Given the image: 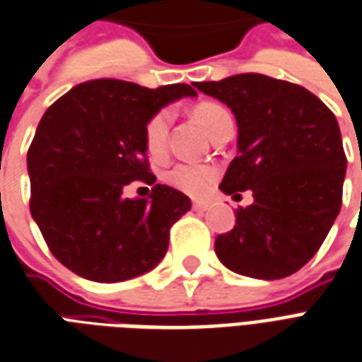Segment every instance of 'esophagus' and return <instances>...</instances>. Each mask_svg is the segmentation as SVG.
Here are the masks:
<instances>
[{
    "label": "esophagus",
    "instance_id": "1",
    "mask_svg": "<svg viewBox=\"0 0 362 362\" xmlns=\"http://www.w3.org/2000/svg\"><path fill=\"white\" fill-rule=\"evenodd\" d=\"M209 207H211V205H209V203H205V202H195L194 203V211H197V213H203V211H207Z\"/></svg>",
    "mask_w": 362,
    "mask_h": 362
}]
</instances>
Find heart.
I'll use <instances>...</instances> for the list:
<instances>
[{"label":"heart","mask_w":362,"mask_h":362,"mask_svg":"<svg viewBox=\"0 0 362 362\" xmlns=\"http://www.w3.org/2000/svg\"><path fill=\"white\" fill-rule=\"evenodd\" d=\"M194 119L205 128V132L213 138L218 128L230 120L228 111L216 103H202L194 109ZM168 128H170V111L160 109L147 119L144 127V144L149 157L163 159L167 153ZM218 170L211 165H186V163H176L173 167L165 168L160 173V180L170 188L178 189L182 194L192 195V197H202L209 192L216 180Z\"/></svg>","instance_id":"obj_1"}]
</instances>
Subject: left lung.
I'll return each mask as SVG.
<instances>
[{
	"instance_id": "1",
	"label": "left lung",
	"mask_w": 362,
	"mask_h": 362,
	"mask_svg": "<svg viewBox=\"0 0 362 362\" xmlns=\"http://www.w3.org/2000/svg\"><path fill=\"white\" fill-rule=\"evenodd\" d=\"M194 86L238 122V157L221 189H251L255 199L216 238V257L243 276H290L313 259L341 209L347 159L338 120L303 86L257 72Z\"/></svg>"
}]
</instances>
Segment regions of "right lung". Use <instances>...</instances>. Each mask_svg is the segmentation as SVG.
Returning <instances> with one entry per match:
<instances>
[{
    "label": "right lung",
    "instance_id": "add662e5",
    "mask_svg": "<svg viewBox=\"0 0 362 362\" xmlns=\"http://www.w3.org/2000/svg\"><path fill=\"white\" fill-rule=\"evenodd\" d=\"M197 95L188 84L149 90L124 80L78 84L40 120L28 149L30 213L59 263L93 282L146 274L168 249L188 195L156 184L128 200L130 181L155 183L144 144L147 119L160 107Z\"/></svg>",
    "mask_w": 362,
    "mask_h": 362
}]
</instances>
